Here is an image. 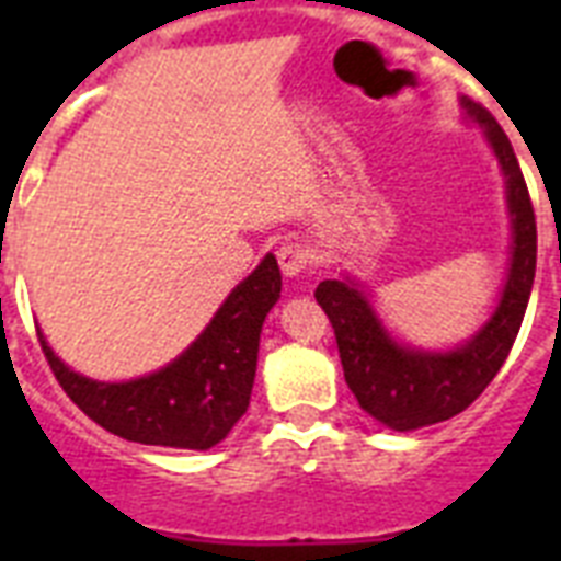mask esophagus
<instances>
[{
    "label": "esophagus",
    "instance_id": "1",
    "mask_svg": "<svg viewBox=\"0 0 561 561\" xmlns=\"http://www.w3.org/2000/svg\"><path fill=\"white\" fill-rule=\"evenodd\" d=\"M276 259H279V267L285 276H299L308 264L314 262V253H311V247L302 244V241H285V244L276 250Z\"/></svg>",
    "mask_w": 561,
    "mask_h": 561
}]
</instances>
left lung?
Masks as SVG:
<instances>
[{
	"mask_svg": "<svg viewBox=\"0 0 561 561\" xmlns=\"http://www.w3.org/2000/svg\"><path fill=\"white\" fill-rule=\"evenodd\" d=\"M462 110L483 127L504 169L506 201L513 218L510 276L492 320L469 343H462L460 350L419 352L401 346L383 332L369 299L352 282L325 279L314 290L317 302L337 337L350 390L369 416L392 431H413L445 422L462 413L486 390L518 337L536 276V211L513 145L486 107L462 99Z\"/></svg>",
	"mask_w": 561,
	"mask_h": 561,
	"instance_id": "1",
	"label": "left lung"
}]
</instances>
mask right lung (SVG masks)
<instances>
[{"instance_id": "obj_1", "label": "right lung", "mask_w": 561, "mask_h": 561, "mask_svg": "<svg viewBox=\"0 0 561 561\" xmlns=\"http://www.w3.org/2000/svg\"><path fill=\"white\" fill-rule=\"evenodd\" d=\"M279 290V264L264 255L178 360L136 381H92L66 367L43 337L39 346L66 396L110 434L142 445L206 451L250 408L259 334Z\"/></svg>"}]
</instances>
